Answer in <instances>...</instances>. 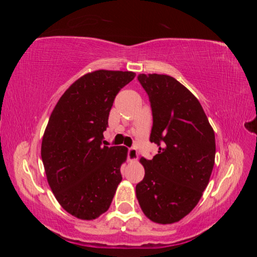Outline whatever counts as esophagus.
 I'll list each match as a JSON object with an SVG mask.
<instances>
[{
  "label": "esophagus",
  "instance_id": "obj_1",
  "mask_svg": "<svg viewBox=\"0 0 257 257\" xmlns=\"http://www.w3.org/2000/svg\"><path fill=\"white\" fill-rule=\"evenodd\" d=\"M138 159V152L136 149H134V147H132V149L128 150V160L129 161H136Z\"/></svg>",
  "mask_w": 257,
  "mask_h": 257
}]
</instances>
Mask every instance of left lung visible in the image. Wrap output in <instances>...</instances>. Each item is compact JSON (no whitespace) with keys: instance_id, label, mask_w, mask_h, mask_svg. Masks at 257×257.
<instances>
[{"instance_id":"8db88e82","label":"left lung","mask_w":257,"mask_h":257,"mask_svg":"<svg viewBox=\"0 0 257 257\" xmlns=\"http://www.w3.org/2000/svg\"><path fill=\"white\" fill-rule=\"evenodd\" d=\"M137 79L150 99V142L159 152L152 160L141 159L145 176L136 196L150 220L173 223L197 205L206 188L215 159L214 132L198 99L175 78L141 73Z\"/></svg>"}]
</instances>
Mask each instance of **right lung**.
Listing matches in <instances>:
<instances>
[{"label":"right lung","mask_w":257,"mask_h":257,"mask_svg":"<svg viewBox=\"0 0 257 257\" xmlns=\"http://www.w3.org/2000/svg\"><path fill=\"white\" fill-rule=\"evenodd\" d=\"M132 71L97 70L69 87L50 116L42 142L47 181L64 210L81 220L96 219L111 205L122 180L124 146H103L111 107Z\"/></svg>","instance_id":"obj_1"}]
</instances>
